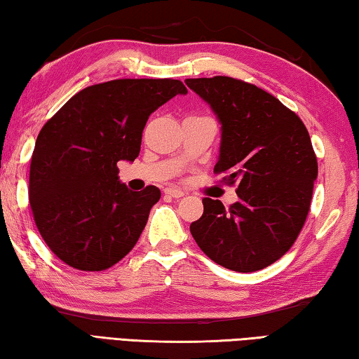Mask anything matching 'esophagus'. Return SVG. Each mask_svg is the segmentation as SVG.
Wrapping results in <instances>:
<instances>
[{
	"label": "esophagus",
	"mask_w": 359,
	"mask_h": 359,
	"mask_svg": "<svg viewBox=\"0 0 359 359\" xmlns=\"http://www.w3.org/2000/svg\"><path fill=\"white\" fill-rule=\"evenodd\" d=\"M167 194V196H170V197H173V198H180V197H183L184 196V192L181 191V189H176V187H167L165 191H163Z\"/></svg>",
	"instance_id": "esophagus-1"
}]
</instances>
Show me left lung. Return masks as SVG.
Here are the masks:
<instances>
[{"label":"left lung","mask_w":359,"mask_h":359,"mask_svg":"<svg viewBox=\"0 0 359 359\" xmlns=\"http://www.w3.org/2000/svg\"><path fill=\"white\" fill-rule=\"evenodd\" d=\"M221 122L215 173L237 186L226 208L203 198L191 233L211 261L235 272H256L278 261L307 219L318 162L294 111L255 84L229 78L186 79Z\"/></svg>","instance_id":"8db88e82"}]
</instances>
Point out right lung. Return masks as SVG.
<instances>
[{"label":"right lung","instance_id":"add662e5","mask_svg":"<svg viewBox=\"0 0 359 359\" xmlns=\"http://www.w3.org/2000/svg\"><path fill=\"white\" fill-rule=\"evenodd\" d=\"M187 89L178 79H114L86 87L46 122L30 165V207L58 259L107 270L132 251L161 198L128 191L117 162H133L154 111Z\"/></svg>","mask_w":359,"mask_h":359}]
</instances>
